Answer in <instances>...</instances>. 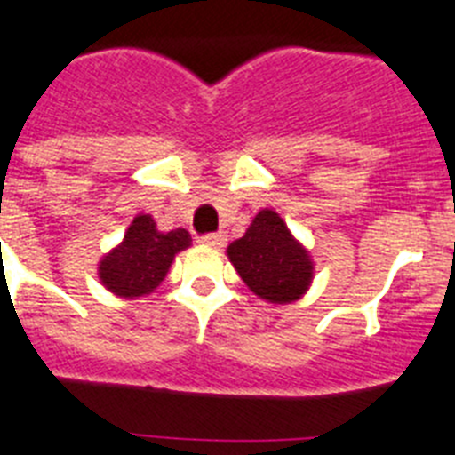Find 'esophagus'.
Listing matches in <instances>:
<instances>
[{
    "label": "esophagus",
    "instance_id": "1",
    "mask_svg": "<svg viewBox=\"0 0 455 455\" xmlns=\"http://www.w3.org/2000/svg\"><path fill=\"white\" fill-rule=\"evenodd\" d=\"M199 244L211 249H222L224 244H227V235H224V233H211V235L199 237Z\"/></svg>",
    "mask_w": 455,
    "mask_h": 455
}]
</instances>
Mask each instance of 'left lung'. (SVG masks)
<instances>
[{
	"label": "left lung",
	"instance_id": "left-lung-1",
	"mask_svg": "<svg viewBox=\"0 0 455 455\" xmlns=\"http://www.w3.org/2000/svg\"><path fill=\"white\" fill-rule=\"evenodd\" d=\"M227 256L244 285L267 303H294L312 287V256L271 208H262L247 233L228 244Z\"/></svg>",
	"mask_w": 455,
	"mask_h": 455
}]
</instances>
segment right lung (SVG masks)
I'll return each mask as SVG.
<instances>
[{
	"instance_id": "right-lung-1",
	"label": "right lung",
	"mask_w": 455,
	"mask_h": 455,
	"mask_svg": "<svg viewBox=\"0 0 455 455\" xmlns=\"http://www.w3.org/2000/svg\"><path fill=\"white\" fill-rule=\"evenodd\" d=\"M186 228L159 231L152 215L139 213L116 247L99 262L100 285L125 300L150 296L168 275L175 256L190 247Z\"/></svg>"
}]
</instances>
